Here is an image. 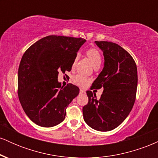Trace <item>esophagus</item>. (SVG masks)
<instances>
[{
    "instance_id": "34e87169",
    "label": "esophagus",
    "mask_w": 158,
    "mask_h": 158,
    "mask_svg": "<svg viewBox=\"0 0 158 158\" xmlns=\"http://www.w3.org/2000/svg\"><path fill=\"white\" fill-rule=\"evenodd\" d=\"M79 92H80V94H83V93H85V90H83V89H80V90H79Z\"/></svg>"
}]
</instances>
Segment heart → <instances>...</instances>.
<instances>
[{"mask_svg": "<svg viewBox=\"0 0 158 158\" xmlns=\"http://www.w3.org/2000/svg\"><path fill=\"white\" fill-rule=\"evenodd\" d=\"M86 54L87 56H88V57L90 59V60L91 61L94 67L100 66L101 63H102V56H101L100 53H99V52L97 50L94 48L89 49V50H87ZM79 54H77V55L76 56L75 59H74L73 60V65H72L73 68L75 66L76 63H77L78 59H79ZM72 79H73L74 84L80 87L86 86V85L88 84V82L90 81L89 78L85 77V76L81 75V74H77V75L74 76Z\"/></svg>", "mask_w": 158, "mask_h": 158, "instance_id": "b5f03b06", "label": "heart"}]
</instances>
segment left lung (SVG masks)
<instances>
[{
    "label": "left lung",
    "mask_w": 158,
    "mask_h": 158,
    "mask_svg": "<svg viewBox=\"0 0 158 158\" xmlns=\"http://www.w3.org/2000/svg\"><path fill=\"white\" fill-rule=\"evenodd\" d=\"M104 56V68L92 84L104 88L100 99L87 90L88 102L82 108L85 122L99 131H111L128 116L135 102L137 87V65L122 47L109 41H95Z\"/></svg>",
    "instance_id": "8db88e82"
}]
</instances>
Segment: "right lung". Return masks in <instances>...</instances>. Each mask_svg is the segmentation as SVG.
I'll return each mask as SVG.
<instances>
[{"label":"right lung","mask_w":158,"mask_h":158,"mask_svg":"<svg viewBox=\"0 0 158 158\" xmlns=\"http://www.w3.org/2000/svg\"><path fill=\"white\" fill-rule=\"evenodd\" d=\"M86 40L49 35L24 52L19 68L18 95L25 114L41 127H52L64 120L66 108L79 93L73 84L61 87L59 73L70 71L78 50Z\"/></svg>","instance_id":"add662e5"}]
</instances>
